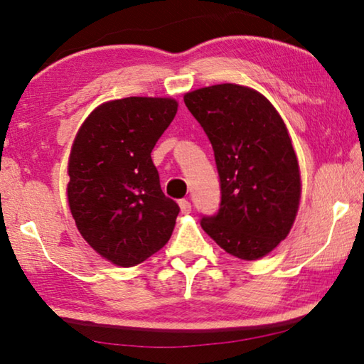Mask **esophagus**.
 Listing matches in <instances>:
<instances>
[{
    "instance_id": "obj_1",
    "label": "esophagus",
    "mask_w": 364,
    "mask_h": 364,
    "mask_svg": "<svg viewBox=\"0 0 364 364\" xmlns=\"http://www.w3.org/2000/svg\"><path fill=\"white\" fill-rule=\"evenodd\" d=\"M178 204H180V208H181V213H189L191 212V202L188 200V199H181L180 202H178Z\"/></svg>"
}]
</instances>
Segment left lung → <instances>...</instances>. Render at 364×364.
<instances>
[{"label": "left lung", "instance_id": "8db88e82", "mask_svg": "<svg viewBox=\"0 0 364 364\" xmlns=\"http://www.w3.org/2000/svg\"><path fill=\"white\" fill-rule=\"evenodd\" d=\"M184 104L213 147L221 200L200 226L242 260L269 254L291 231L300 173L284 122L267 97L223 83L184 95Z\"/></svg>", "mask_w": 364, "mask_h": 364}]
</instances>
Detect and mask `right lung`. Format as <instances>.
<instances>
[{"label":"right lung","instance_id":"1","mask_svg":"<svg viewBox=\"0 0 364 364\" xmlns=\"http://www.w3.org/2000/svg\"><path fill=\"white\" fill-rule=\"evenodd\" d=\"M168 97H125L95 109L73 141L69 207L85 241L119 267L168 242L180 207L162 193L154 146L175 119Z\"/></svg>","mask_w":364,"mask_h":364}]
</instances>
